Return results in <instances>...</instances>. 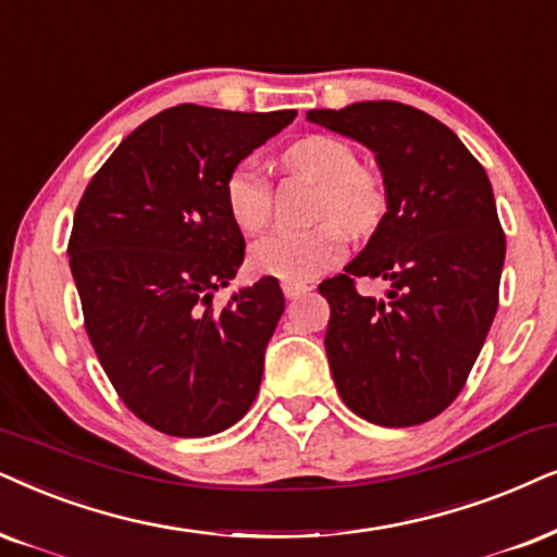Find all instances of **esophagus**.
Segmentation results:
<instances>
[{
  "label": "esophagus",
  "mask_w": 557,
  "mask_h": 557,
  "mask_svg": "<svg viewBox=\"0 0 557 557\" xmlns=\"http://www.w3.org/2000/svg\"><path fill=\"white\" fill-rule=\"evenodd\" d=\"M283 293H285V298L295 300V298H300V295L311 293V285L308 283H283Z\"/></svg>",
  "instance_id": "34e87169"
}]
</instances>
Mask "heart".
<instances>
[{
    "label": "heart",
    "instance_id": "obj_1",
    "mask_svg": "<svg viewBox=\"0 0 557 557\" xmlns=\"http://www.w3.org/2000/svg\"><path fill=\"white\" fill-rule=\"evenodd\" d=\"M283 164L293 174L321 187L319 218L323 226L308 231H277L251 246L249 267L262 277L283 283H308L344 259L342 228L364 236L385 213V189L375 174L360 166L347 140L334 136H308L285 151ZM226 208L231 221L244 234H259L272 213L270 180L255 161H242L226 177Z\"/></svg>",
    "mask_w": 557,
    "mask_h": 557
}]
</instances>
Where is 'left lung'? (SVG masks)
<instances>
[{
	"mask_svg": "<svg viewBox=\"0 0 557 557\" xmlns=\"http://www.w3.org/2000/svg\"><path fill=\"white\" fill-rule=\"evenodd\" d=\"M308 123L375 153L385 215L344 274L323 280L336 391L377 426H413L457 398L498 308L506 238L488 174L460 138L417 108L355 102ZM355 276L385 278L383 299Z\"/></svg>",
	"mask_w": 557,
	"mask_h": 557,
	"instance_id": "obj_1",
	"label": "left lung"
}]
</instances>
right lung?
<instances>
[{
  "mask_svg": "<svg viewBox=\"0 0 557 557\" xmlns=\"http://www.w3.org/2000/svg\"><path fill=\"white\" fill-rule=\"evenodd\" d=\"M295 115L169 108L112 151L76 208L69 264L91 347L123 404L169 436L223 432L259 393L285 295L262 277L213 306L244 262L223 187Z\"/></svg>",
  "mask_w": 557,
  "mask_h": 557,
  "instance_id": "obj_1",
  "label": "right lung"
}]
</instances>
